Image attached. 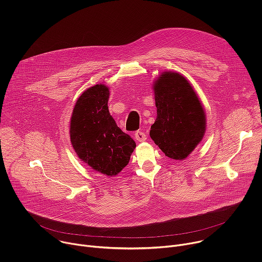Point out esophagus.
<instances>
[{
	"label": "esophagus",
	"instance_id": "esophagus-1",
	"mask_svg": "<svg viewBox=\"0 0 262 262\" xmlns=\"http://www.w3.org/2000/svg\"><path fill=\"white\" fill-rule=\"evenodd\" d=\"M135 139L138 141V142H144V141H146V135H145V133L144 132H140V130H138V132H136V134H135Z\"/></svg>",
	"mask_w": 262,
	"mask_h": 262
}]
</instances>
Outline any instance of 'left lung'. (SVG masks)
<instances>
[{
	"mask_svg": "<svg viewBox=\"0 0 262 262\" xmlns=\"http://www.w3.org/2000/svg\"><path fill=\"white\" fill-rule=\"evenodd\" d=\"M157 119L150 138L166 157L182 161L202 141L206 130L204 106L192 84L176 71H163L154 81Z\"/></svg>",
	"mask_w": 262,
	"mask_h": 262,
	"instance_id": "left-lung-1",
	"label": "left lung"
}]
</instances>
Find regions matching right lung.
<instances>
[{"label":"right lung","instance_id":"right-lung-1","mask_svg":"<svg viewBox=\"0 0 262 262\" xmlns=\"http://www.w3.org/2000/svg\"><path fill=\"white\" fill-rule=\"evenodd\" d=\"M110 89L104 84L85 90L74 104L69 136L79 159L94 171L116 176L128 164L136 142L108 112Z\"/></svg>","mask_w":262,"mask_h":262}]
</instances>
